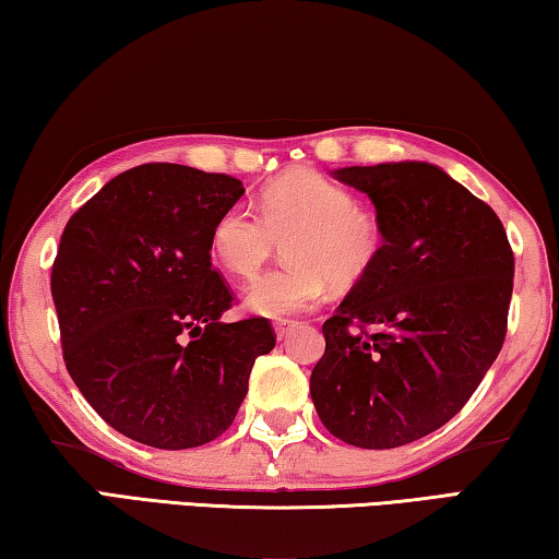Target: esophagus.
Wrapping results in <instances>:
<instances>
[{
    "label": "esophagus",
    "mask_w": 559,
    "mask_h": 559,
    "mask_svg": "<svg viewBox=\"0 0 559 559\" xmlns=\"http://www.w3.org/2000/svg\"><path fill=\"white\" fill-rule=\"evenodd\" d=\"M293 328H296V320H288V318H278L276 323H273V330H276V337L278 340L288 337V333H290Z\"/></svg>",
    "instance_id": "obj_1"
}]
</instances>
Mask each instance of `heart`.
Returning <instances> with one entry per match:
<instances>
[{
    "label": "heart",
    "instance_id": "heart-1",
    "mask_svg": "<svg viewBox=\"0 0 559 559\" xmlns=\"http://www.w3.org/2000/svg\"><path fill=\"white\" fill-rule=\"evenodd\" d=\"M288 266L261 273L246 288L251 313L286 318L313 308L328 281L353 288L377 266L384 226L357 194L313 169H293L263 189L259 214L234 204L212 226V253L236 278H251L286 241Z\"/></svg>",
    "mask_w": 559,
    "mask_h": 559
}]
</instances>
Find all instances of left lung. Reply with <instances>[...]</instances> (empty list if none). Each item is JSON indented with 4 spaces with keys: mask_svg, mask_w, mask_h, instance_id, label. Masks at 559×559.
Returning <instances> with one entry per match:
<instances>
[{
    "mask_svg": "<svg viewBox=\"0 0 559 559\" xmlns=\"http://www.w3.org/2000/svg\"><path fill=\"white\" fill-rule=\"evenodd\" d=\"M384 226L377 266L323 323L310 374L320 421L359 449H396L456 416L508 333L515 259L498 214L427 163L345 167Z\"/></svg>",
    "mask_w": 559,
    "mask_h": 559,
    "instance_id": "left-lung-1",
    "label": "left lung"
}]
</instances>
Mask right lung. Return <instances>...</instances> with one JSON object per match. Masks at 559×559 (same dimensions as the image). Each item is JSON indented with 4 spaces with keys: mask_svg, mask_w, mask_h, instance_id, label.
I'll use <instances>...</instances> for the list:
<instances>
[{
    "mask_svg": "<svg viewBox=\"0 0 559 559\" xmlns=\"http://www.w3.org/2000/svg\"><path fill=\"white\" fill-rule=\"evenodd\" d=\"M243 185L147 163L93 194L51 269L63 362L112 429L155 449H194L231 427L269 318L222 323L236 296L212 269V226Z\"/></svg>",
    "mask_w": 559,
    "mask_h": 559,
    "instance_id": "1",
    "label": "right lung"
}]
</instances>
